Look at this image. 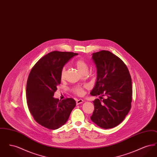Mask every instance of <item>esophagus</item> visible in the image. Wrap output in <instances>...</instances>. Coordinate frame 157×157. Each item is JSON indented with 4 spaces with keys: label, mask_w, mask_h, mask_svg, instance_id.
<instances>
[{
    "label": "esophagus",
    "mask_w": 157,
    "mask_h": 157,
    "mask_svg": "<svg viewBox=\"0 0 157 157\" xmlns=\"http://www.w3.org/2000/svg\"><path fill=\"white\" fill-rule=\"evenodd\" d=\"M83 102V100H82V99H78V100H77L76 102L77 105H78L81 104H82Z\"/></svg>",
    "instance_id": "34e87169"
}]
</instances>
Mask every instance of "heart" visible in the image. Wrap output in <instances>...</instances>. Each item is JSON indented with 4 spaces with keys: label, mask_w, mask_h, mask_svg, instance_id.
<instances>
[{
    "label": "heart",
    "mask_w": 157,
    "mask_h": 157,
    "mask_svg": "<svg viewBox=\"0 0 157 157\" xmlns=\"http://www.w3.org/2000/svg\"><path fill=\"white\" fill-rule=\"evenodd\" d=\"M75 66L77 68L78 71L82 74L85 71H88V67L87 64L82 60H78L75 62ZM65 74H66V69L65 67H63L61 70L60 72V78L62 80L65 79ZM73 91L74 92L75 94H76L78 96H82L84 94V88L81 87V86H77L74 88Z\"/></svg>",
    "instance_id": "obj_1"
}]
</instances>
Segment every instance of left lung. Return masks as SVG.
Instances as JSON below:
<instances>
[{
  "label": "left lung",
  "instance_id": "obj_1",
  "mask_svg": "<svg viewBox=\"0 0 157 157\" xmlns=\"http://www.w3.org/2000/svg\"><path fill=\"white\" fill-rule=\"evenodd\" d=\"M92 59L97 77L90 94L99 95L100 99L93 101L95 108L90 120L103 129L112 128L123 121L131 109V77L124 62L109 51L94 53Z\"/></svg>",
  "mask_w": 157,
  "mask_h": 157
}]
</instances>
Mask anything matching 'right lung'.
I'll return each mask as SVG.
<instances>
[{"instance_id":"obj_1","label":"right lung","mask_w":157,"mask_h":157,"mask_svg":"<svg viewBox=\"0 0 157 157\" xmlns=\"http://www.w3.org/2000/svg\"><path fill=\"white\" fill-rule=\"evenodd\" d=\"M78 53L53 51L39 60L32 69L26 85L28 108L42 126L56 129L63 125L76 106L72 98L62 101L53 97L60 83L61 70Z\"/></svg>"}]
</instances>
